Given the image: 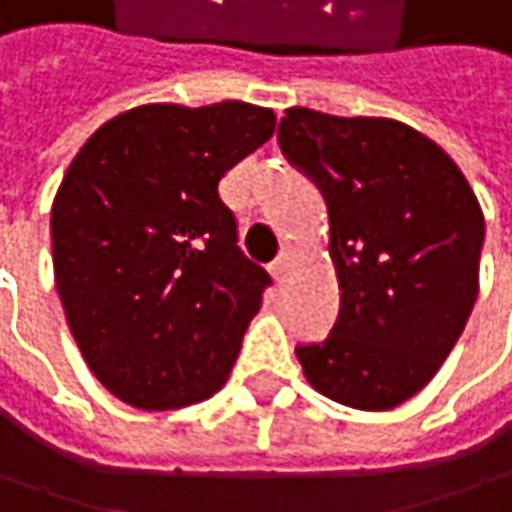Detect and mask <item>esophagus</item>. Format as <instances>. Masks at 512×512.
I'll list each match as a JSON object with an SVG mask.
<instances>
[{"label": "esophagus", "instance_id": "obj_1", "mask_svg": "<svg viewBox=\"0 0 512 512\" xmlns=\"http://www.w3.org/2000/svg\"><path fill=\"white\" fill-rule=\"evenodd\" d=\"M290 257H293V249H290V246H284V249H281V255L272 260V266H269V269H272L275 281H281V278H284V272H287V266H290Z\"/></svg>", "mask_w": 512, "mask_h": 512}]
</instances>
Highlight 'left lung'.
Listing matches in <instances>:
<instances>
[{
    "mask_svg": "<svg viewBox=\"0 0 512 512\" xmlns=\"http://www.w3.org/2000/svg\"><path fill=\"white\" fill-rule=\"evenodd\" d=\"M278 143L325 196L340 281L328 340L296 346L304 378L354 410L398 407L437 375L475 307L478 196L431 137L398 119L290 108Z\"/></svg>",
    "mask_w": 512,
    "mask_h": 512,
    "instance_id": "left-lung-1",
    "label": "left lung"
}]
</instances>
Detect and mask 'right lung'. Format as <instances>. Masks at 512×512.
<instances>
[{"instance_id": "obj_1", "label": "right lung", "mask_w": 512, "mask_h": 512, "mask_svg": "<svg viewBox=\"0 0 512 512\" xmlns=\"http://www.w3.org/2000/svg\"><path fill=\"white\" fill-rule=\"evenodd\" d=\"M275 114L249 102L140 105L72 158L52 202V266L72 340L99 384L140 410L216 393L269 272L237 246L219 178Z\"/></svg>"}]
</instances>
